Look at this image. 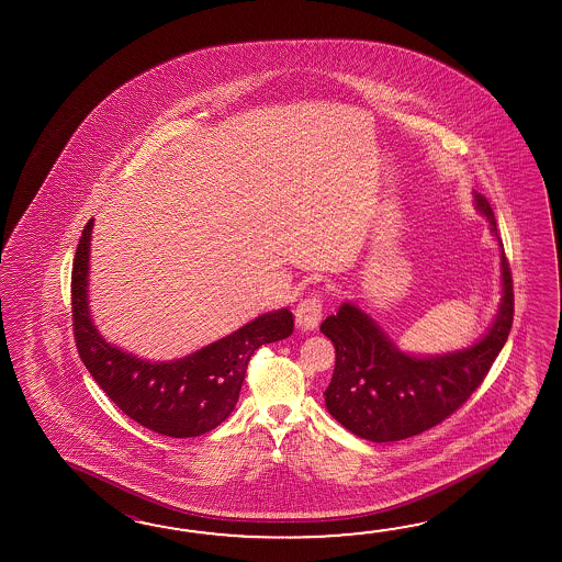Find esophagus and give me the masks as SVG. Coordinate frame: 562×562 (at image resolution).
<instances>
[{"label": "esophagus", "mask_w": 562, "mask_h": 562, "mask_svg": "<svg viewBox=\"0 0 562 562\" xmlns=\"http://www.w3.org/2000/svg\"><path fill=\"white\" fill-rule=\"evenodd\" d=\"M323 317V303L322 299L317 295L305 297L297 305L295 310V323H297L301 331H313L317 329V325L322 322Z\"/></svg>", "instance_id": "34e87169"}]
</instances>
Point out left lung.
I'll list each match as a JSON object with an SVG mask.
<instances>
[{
	"label": "left lung",
	"instance_id": "obj_1",
	"mask_svg": "<svg viewBox=\"0 0 562 562\" xmlns=\"http://www.w3.org/2000/svg\"><path fill=\"white\" fill-rule=\"evenodd\" d=\"M474 194L477 215L488 221L501 249L498 311L472 346L443 353H412L353 301H344L322 323L335 346V370L325 407L344 428L370 442H395L430 430L454 414L488 373L513 327L514 293L496 218L488 201Z\"/></svg>",
	"mask_w": 562,
	"mask_h": 562
}]
</instances>
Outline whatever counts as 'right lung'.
Returning a JSON list of instances; mask_svg holds the SVG:
<instances>
[{"instance_id": "add662e5", "label": "right lung", "mask_w": 562, "mask_h": 562, "mask_svg": "<svg viewBox=\"0 0 562 562\" xmlns=\"http://www.w3.org/2000/svg\"><path fill=\"white\" fill-rule=\"evenodd\" d=\"M94 218L86 225L72 271L74 335L86 370L108 397L144 428L194 438L216 428L237 406L252 353L293 334L289 307L267 311L233 334L184 358L150 361L110 344L90 310V245Z\"/></svg>"}]
</instances>
